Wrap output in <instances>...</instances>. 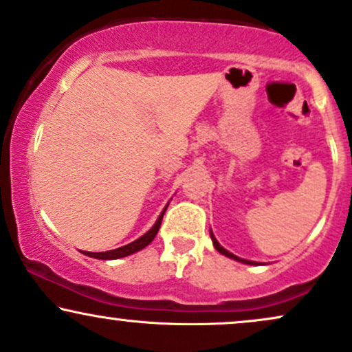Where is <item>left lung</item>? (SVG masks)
Segmentation results:
<instances>
[{
  "instance_id": "left-lung-1",
  "label": "left lung",
  "mask_w": 352,
  "mask_h": 352,
  "mask_svg": "<svg viewBox=\"0 0 352 352\" xmlns=\"http://www.w3.org/2000/svg\"><path fill=\"white\" fill-rule=\"evenodd\" d=\"M210 238H211V241H213V245H214V249H217V251H218L219 254H223V256L230 257V259H234V261H238V262H243V264H249V265H257V264H261V262H254V261H248V259H241V257L234 256V254L228 251V249H224L223 245L218 243L217 238H214L213 231H211V230H210Z\"/></svg>"
}]
</instances>
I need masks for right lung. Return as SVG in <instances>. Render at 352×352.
<instances>
[{"mask_svg": "<svg viewBox=\"0 0 352 352\" xmlns=\"http://www.w3.org/2000/svg\"><path fill=\"white\" fill-rule=\"evenodd\" d=\"M168 205H165V208L162 210V213H160V217L157 218V221H155L154 226L151 228L149 231L146 232V234L141 236L139 239L133 241V243L122 245V248H118V249H113V251H107V252H88V251H82L85 256L88 257H93V259H101V261H113V259H121V257H126V256H131V254L141 251V249L146 248V245H149L152 243V239L155 238V234L159 232V228H160V223H162V218H164V213L165 210H167Z\"/></svg>", "mask_w": 352, "mask_h": 352, "instance_id": "add662e5", "label": "right lung"}]
</instances>
